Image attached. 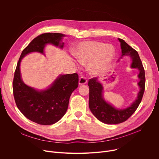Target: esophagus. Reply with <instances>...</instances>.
I'll return each instance as SVG.
<instances>
[{"mask_svg":"<svg viewBox=\"0 0 159 159\" xmlns=\"http://www.w3.org/2000/svg\"><path fill=\"white\" fill-rule=\"evenodd\" d=\"M87 79L84 77H81L79 79V85H83V84H85L87 83Z\"/></svg>","mask_w":159,"mask_h":159,"instance_id":"1","label":"esophagus"}]
</instances>
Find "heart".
<instances>
[{
	"instance_id": "obj_1",
	"label": "heart",
	"mask_w": 159,
	"mask_h": 159,
	"mask_svg": "<svg viewBox=\"0 0 159 159\" xmlns=\"http://www.w3.org/2000/svg\"><path fill=\"white\" fill-rule=\"evenodd\" d=\"M72 53L82 64L89 63L90 74L96 75L103 71L112 61L115 55V49L109 44L85 41L77 44Z\"/></svg>"
}]
</instances>
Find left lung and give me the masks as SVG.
I'll use <instances>...</instances> for the list:
<instances>
[{
  "mask_svg": "<svg viewBox=\"0 0 159 159\" xmlns=\"http://www.w3.org/2000/svg\"><path fill=\"white\" fill-rule=\"evenodd\" d=\"M121 48V56H129L133 60L131 65L132 69L139 70L138 75L140 81L138 83L140 90L136 99L129 107L124 109H117L105 101L102 97L103 87L97 77L89 79V105L94 116L100 121L110 125L118 124L126 121L138 108L140 104L145 87V70L138 52L128 45L123 39L118 38Z\"/></svg>",
  "mask_w": 159,
  "mask_h": 159,
  "instance_id": "8db88e82",
  "label": "left lung"
}]
</instances>
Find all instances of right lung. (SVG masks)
<instances>
[{
	"instance_id": "right-lung-1",
	"label": "right lung",
	"mask_w": 159,
	"mask_h": 159,
	"mask_svg": "<svg viewBox=\"0 0 159 159\" xmlns=\"http://www.w3.org/2000/svg\"><path fill=\"white\" fill-rule=\"evenodd\" d=\"M65 35L47 33L35 38L22 51L14 73L12 88L17 107L25 117L41 125H50L58 121L68 109L70 97L79 85V75L74 73L60 75L47 89L37 90L26 85L21 79L20 63L31 52L43 53L47 44L63 47L60 41Z\"/></svg>"
}]
</instances>
